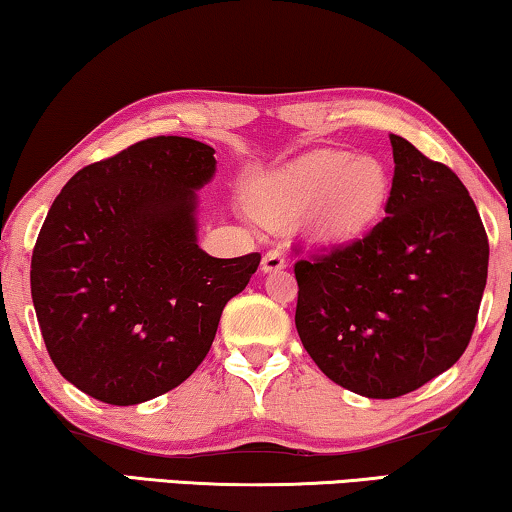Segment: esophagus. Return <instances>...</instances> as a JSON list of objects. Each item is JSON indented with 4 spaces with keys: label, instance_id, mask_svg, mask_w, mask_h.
Segmentation results:
<instances>
[{
    "label": "esophagus",
    "instance_id": "1",
    "mask_svg": "<svg viewBox=\"0 0 512 512\" xmlns=\"http://www.w3.org/2000/svg\"><path fill=\"white\" fill-rule=\"evenodd\" d=\"M285 255L280 253L278 248H273V250H269V253H266L264 257H262V271L264 273H273V271H280V269H285Z\"/></svg>",
    "mask_w": 512,
    "mask_h": 512
}]
</instances>
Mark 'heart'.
I'll use <instances>...</instances> for the list:
<instances>
[{"mask_svg": "<svg viewBox=\"0 0 512 512\" xmlns=\"http://www.w3.org/2000/svg\"><path fill=\"white\" fill-rule=\"evenodd\" d=\"M391 193V177L375 156L324 149L296 158L259 177L253 202L271 223L312 216V232L324 243L352 241L375 223Z\"/></svg>", "mask_w": 512, "mask_h": 512, "instance_id": "1", "label": "heart"}]
</instances>
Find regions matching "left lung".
I'll use <instances>...</instances> for the list:
<instances>
[{
    "instance_id": "obj_1",
    "label": "left lung",
    "mask_w": 512,
    "mask_h": 512,
    "mask_svg": "<svg viewBox=\"0 0 512 512\" xmlns=\"http://www.w3.org/2000/svg\"><path fill=\"white\" fill-rule=\"evenodd\" d=\"M386 218L331 255L296 262V331L347 391L391 400L439 377L467 349L487 282L485 227L446 165L391 135Z\"/></svg>"
}]
</instances>
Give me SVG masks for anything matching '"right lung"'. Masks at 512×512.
Segmentation results:
<instances>
[{
  "mask_svg": "<svg viewBox=\"0 0 512 512\" xmlns=\"http://www.w3.org/2000/svg\"><path fill=\"white\" fill-rule=\"evenodd\" d=\"M216 149L149 137L61 188L32 255V301L52 363L91 398L128 407L186 381L259 253L218 259L197 243V190Z\"/></svg>",
  "mask_w": 512,
  "mask_h": 512,
  "instance_id": "obj_1",
  "label": "right lung"
}]
</instances>
